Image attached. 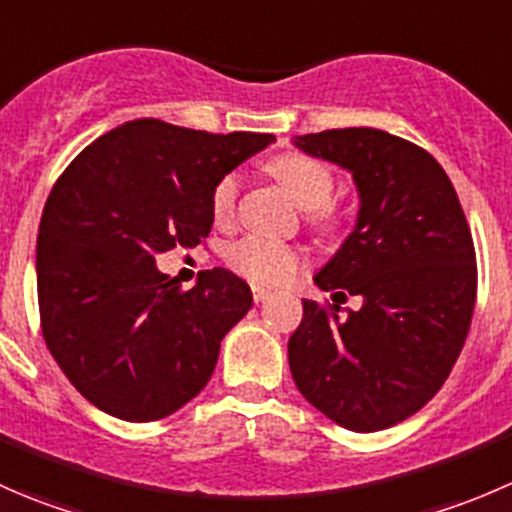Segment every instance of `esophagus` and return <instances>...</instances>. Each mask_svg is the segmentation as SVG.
Segmentation results:
<instances>
[{
  "mask_svg": "<svg viewBox=\"0 0 512 512\" xmlns=\"http://www.w3.org/2000/svg\"><path fill=\"white\" fill-rule=\"evenodd\" d=\"M267 297H270V289H265V287H252V299H255L257 304L265 302Z\"/></svg>",
  "mask_w": 512,
  "mask_h": 512,
  "instance_id": "obj_1",
  "label": "esophagus"
}]
</instances>
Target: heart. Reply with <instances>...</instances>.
Segmentation results:
<instances>
[{"instance_id": "obj_1", "label": "heart", "mask_w": 512, "mask_h": 512, "mask_svg": "<svg viewBox=\"0 0 512 512\" xmlns=\"http://www.w3.org/2000/svg\"><path fill=\"white\" fill-rule=\"evenodd\" d=\"M267 170L280 180L294 203L307 210L309 225L319 227V230H329L334 225L337 218H334V208L329 203L334 195V175L329 173L327 165L302 156V153H285V156L272 158ZM237 190H240L237 173L223 175L213 188L210 205H213V218L218 223H227L235 213ZM227 260L240 275L257 285H282L304 267V255L299 247L257 235L242 237L240 242H235L227 252Z\"/></svg>"}]
</instances>
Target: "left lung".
Segmentation results:
<instances>
[{"label": "left lung", "instance_id": "left-lung-1", "mask_svg": "<svg viewBox=\"0 0 512 512\" xmlns=\"http://www.w3.org/2000/svg\"><path fill=\"white\" fill-rule=\"evenodd\" d=\"M292 143L352 173L354 230L314 285L361 297L349 314L304 299L287 344L292 379L339 426L381 431L433 399L466 344L478 285L471 230L446 170L404 138L334 128Z\"/></svg>", "mask_w": 512, "mask_h": 512}]
</instances>
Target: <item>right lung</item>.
<instances>
[{
    "mask_svg": "<svg viewBox=\"0 0 512 512\" xmlns=\"http://www.w3.org/2000/svg\"><path fill=\"white\" fill-rule=\"evenodd\" d=\"M272 141L138 118L86 146L56 180L36 240L41 329L96 409L158 421L205 389L252 292L223 267L180 289L156 255L208 237L218 180Z\"/></svg>",
    "mask_w": 512,
    "mask_h": 512,
    "instance_id": "1",
    "label": "right lung"
}]
</instances>
